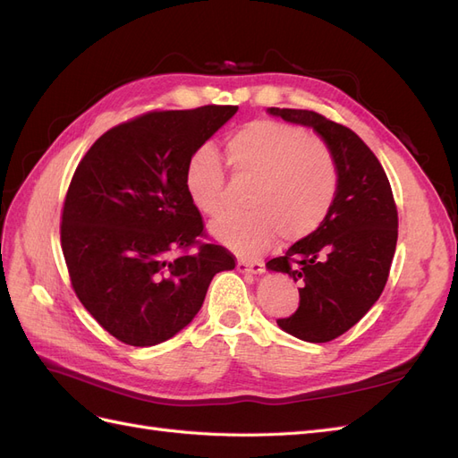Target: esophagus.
<instances>
[{"label":"esophagus","instance_id":"esophagus-1","mask_svg":"<svg viewBox=\"0 0 458 458\" xmlns=\"http://www.w3.org/2000/svg\"><path fill=\"white\" fill-rule=\"evenodd\" d=\"M237 269L241 273H261L263 271V263L261 261H250V259H239L237 261Z\"/></svg>","mask_w":458,"mask_h":458}]
</instances>
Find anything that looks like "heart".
Wrapping results in <instances>:
<instances>
[{"instance_id": "obj_1", "label": "heart", "mask_w": 458, "mask_h": 458, "mask_svg": "<svg viewBox=\"0 0 458 458\" xmlns=\"http://www.w3.org/2000/svg\"><path fill=\"white\" fill-rule=\"evenodd\" d=\"M225 162L233 177L252 179L241 214H227L212 234L231 250L252 256L273 242L308 237L321 227L338 192V165L318 137L276 120H256L227 137ZM183 185L204 216L224 210L225 168L212 147H199L187 160Z\"/></svg>"}]
</instances>
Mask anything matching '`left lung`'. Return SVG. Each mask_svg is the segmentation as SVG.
Wrapping results in <instances>:
<instances>
[{"label": "left lung", "instance_id": "1", "mask_svg": "<svg viewBox=\"0 0 458 458\" xmlns=\"http://www.w3.org/2000/svg\"><path fill=\"white\" fill-rule=\"evenodd\" d=\"M269 114L313 128L338 165V192L327 219L284 256L267 261L300 283V306L276 318L288 335L323 344L342 336L374 306L397 244V206L374 152L350 128L313 110L269 108Z\"/></svg>", "mask_w": 458, "mask_h": 458}]
</instances>
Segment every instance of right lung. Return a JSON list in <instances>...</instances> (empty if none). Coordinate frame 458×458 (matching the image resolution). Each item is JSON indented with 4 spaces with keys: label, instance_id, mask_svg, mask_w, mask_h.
<instances>
[{
    "label": "right lung",
    "instance_id": "obj_1",
    "mask_svg": "<svg viewBox=\"0 0 458 458\" xmlns=\"http://www.w3.org/2000/svg\"><path fill=\"white\" fill-rule=\"evenodd\" d=\"M239 110H150L103 133L80 160L61 216V248L78 300L108 335L147 348L202 308L214 275L234 269L204 242L187 197L189 157Z\"/></svg>",
    "mask_w": 458,
    "mask_h": 458
}]
</instances>
